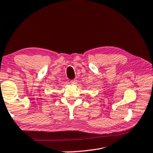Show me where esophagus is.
I'll list each match as a JSON object with an SVG mask.
<instances>
[{"mask_svg": "<svg viewBox=\"0 0 153 153\" xmlns=\"http://www.w3.org/2000/svg\"><path fill=\"white\" fill-rule=\"evenodd\" d=\"M70 83H71V84H74H74H76L77 83V80H76V79H72V80L70 81Z\"/></svg>", "mask_w": 153, "mask_h": 153, "instance_id": "1", "label": "esophagus"}]
</instances>
